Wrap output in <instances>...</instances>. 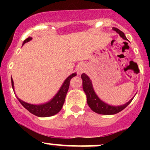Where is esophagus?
Here are the masks:
<instances>
[{
  "label": "esophagus",
  "instance_id": "obj_1",
  "mask_svg": "<svg viewBox=\"0 0 150 150\" xmlns=\"http://www.w3.org/2000/svg\"><path fill=\"white\" fill-rule=\"evenodd\" d=\"M78 72H79V73H82V72H83V69L82 68H78Z\"/></svg>",
  "mask_w": 150,
  "mask_h": 150
}]
</instances>
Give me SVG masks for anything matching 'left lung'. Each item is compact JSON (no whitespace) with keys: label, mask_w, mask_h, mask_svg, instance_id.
I'll return each instance as SVG.
<instances>
[{"label":"left lung","mask_w":150,"mask_h":150,"mask_svg":"<svg viewBox=\"0 0 150 150\" xmlns=\"http://www.w3.org/2000/svg\"><path fill=\"white\" fill-rule=\"evenodd\" d=\"M112 30L117 32L120 36L124 40H127L125 34L120 31L119 29L116 28H112ZM81 78L83 80V88L84 92L86 93V97H87V103L91 109L95 112L98 114L102 115H114L117 114L119 112L122 111L123 109H125L127 106L131 102L132 99L128 102L125 103L123 105L120 106H112L109 105L108 104L105 103L103 101L101 100L99 96L96 94L94 90H93V86H92L91 81L88 78L87 75L83 73L81 75Z\"/></svg>","instance_id":"left-lung-1"}]
</instances>
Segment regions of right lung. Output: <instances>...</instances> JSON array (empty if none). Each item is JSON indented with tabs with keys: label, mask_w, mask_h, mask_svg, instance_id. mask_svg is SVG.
<instances>
[{
	"label": "right lung",
	"mask_w": 150,
	"mask_h": 150,
	"mask_svg": "<svg viewBox=\"0 0 150 150\" xmlns=\"http://www.w3.org/2000/svg\"><path fill=\"white\" fill-rule=\"evenodd\" d=\"M32 40L31 37H29L26 40H24L23 44H25L27 42H29L30 40ZM77 74L72 73V75H69L67 78L64 81V83L62 84V87L57 92V94L55 95L54 98L51 99L49 102H46L45 104H32L25 102L24 101L21 100L20 99L17 97L19 102L22 104V105L25 107V109L28 110L30 113L35 115L38 116V117H50V116H53L54 115L57 114L60 110L62 108L63 104L64 103V100H65V97L68 91L69 86V81L72 79L73 77L76 76ZM11 85L12 88L13 89V81L11 78Z\"/></svg>",
	"instance_id": "add662e5"
}]
</instances>
